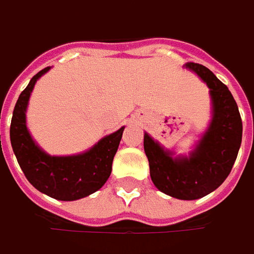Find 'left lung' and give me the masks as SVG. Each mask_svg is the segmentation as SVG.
I'll list each match as a JSON object with an SVG mask.
<instances>
[{"label":"left lung","mask_w":254,"mask_h":254,"mask_svg":"<svg viewBox=\"0 0 254 254\" xmlns=\"http://www.w3.org/2000/svg\"><path fill=\"white\" fill-rule=\"evenodd\" d=\"M207 84L211 98V120L189 156H177L144 133V151L154 186L179 200H197L214 191L227 179L242 144L243 126L239 107L229 88L211 72L196 63H186Z\"/></svg>","instance_id":"8db88e82"}]
</instances>
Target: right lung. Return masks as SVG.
Listing matches in <instances>:
<instances>
[{
	"label": "right lung",
	"instance_id": "obj_1",
	"mask_svg": "<svg viewBox=\"0 0 254 254\" xmlns=\"http://www.w3.org/2000/svg\"><path fill=\"white\" fill-rule=\"evenodd\" d=\"M48 70L50 67L35 74L19 94L12 113L9 138L27 180L47 196L72 201L93 194L107 182L124 127L103 137L94 146L78 154L50 156L45 153L28 131L27 108L34 85Z\"/></svg>",
	"mask_w": 254,
	"mask_h": 254
}]
</instances>
